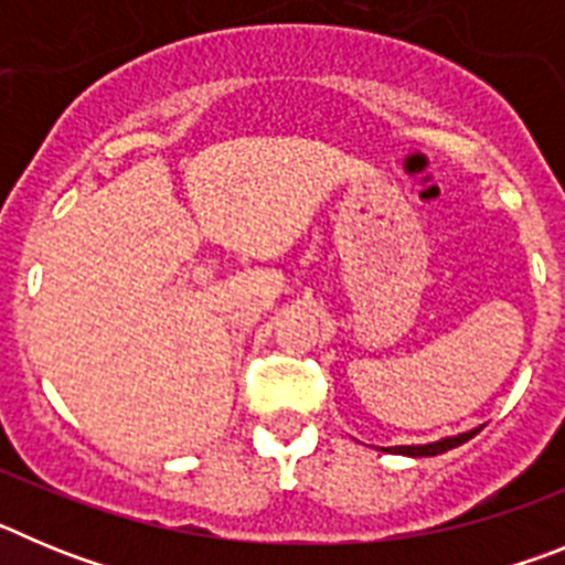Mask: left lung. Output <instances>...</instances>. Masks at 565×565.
Instances as JSON below:
<instances>
[{"label": "left lung", "mask_w": 565, "mask_h": 565, "mask_svg": "<svg viewBox=\"0 0 565 565\" xmlns=\"http://www.w3.org/2000/svg\"><path fill=\"white\" fill-rule=\"evenodd\" d=\"M481 427H483V424H481ZM481 427H472V430L458 433V436H444V438H438V441H430V444H398V447H384V450L393 452V456H407V458L441 456V452L456 450V447L467 444L469 438H476L478 433H481Z\"/></svg>", "instance_id": "left-lung-1"}]
</instances>
